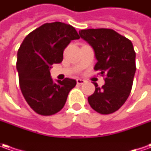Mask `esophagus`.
Returning a JSON list of instances; mask_svg holds the SVG:
<instances>
[{
    "label": "esophagus",
    "instance_id": "1",
    "mask_svg": "<svg viewBox=\"0 0 151 151\" xmlns=\"http://www.w3.org/2000/svg\"><path fill=\"white\" fill-rule=\"evenodd\" d=\"M76 82H77V84L82 85L85 82V81H84V80H82V79L79 78V79H77V80H76Z\"/></svg>",
    "mask_w": 151,
    "mask_h": 151
}]
</instances>
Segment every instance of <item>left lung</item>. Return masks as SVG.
Returning <instances> with one entry per match:
<instances>
[{
  "label": "left lung",
  "instance_id": "left-lung-1",
  "mask_svg": "<svg viewBox=\"0 0 151 151\" xmlns=\"http://www.w3.org/2000/svg\"><path fill=\"white\" fill-rule=\"evenodd\" d=\"M81 38L95 51L97 62L94 70L105 76V84L88 96L92 109L101 114H110L122 107L130 94L136 70L135 52L129 39L113 29L97 28L79 31Z\"/></svg>",
  "mask_w": 151,
  "mask_h": 151
}]
</instances>
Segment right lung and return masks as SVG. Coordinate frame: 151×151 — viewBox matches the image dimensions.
<instances>
[{
    "mask_svg": "<svg viewBox=\"0 0 151 151\" xmlns=\"http://www.w3.org/2000/svg\"><path fill=\"white\" fill-rule=\"evenodd\" d=\"M80 36L72 26L60 22L44 23L31 32L17 51V70L22 93L27 104L40 115L60 112L76 81L65 78L55 83L50 76L53 64L63 60V52Z\"/></svg>",
    "mask_w": 151,
    "mask_h": 151,
    "instance_id": "1",
    "label": "right lung"
}]
</instances>
